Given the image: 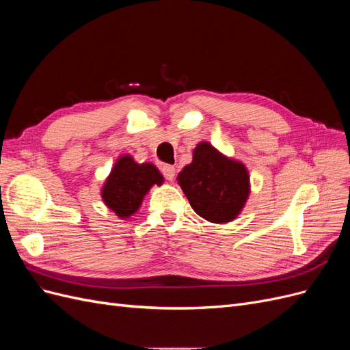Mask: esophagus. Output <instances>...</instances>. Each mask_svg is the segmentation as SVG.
<instances>
[{
	"label": "esophagus",
	"instance_id": "34e87169",
	"mask_svg": "<svg viewBox=\"0 0 350 350\" xmlns=\"http://www.w3.org/2000/svg\"><path fill=\"white\" fill-rule=\"evenodd\" d=\"M161 169H162L163 176L167 179V181H172V179L175 178V166L165 163V165H162Z\"/></svg>",
	"mask_w": 350,
	"mask_h": 350
}]
</instances>
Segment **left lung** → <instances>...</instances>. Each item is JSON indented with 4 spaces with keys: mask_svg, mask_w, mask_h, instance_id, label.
<instances>
[{
    "mask_svg": "<svg viewBox=\"0 0 350 350\" xmlns=\"http://www.w3.org/2000/svg\"><path fill=\"white\" fill-rule=\"evenodd\" d=\"M189 204L196 213L213 224L235 219L250 193L245 166L220 154L208 143H200L193 163L178 175Z\"/></svg>",
    "mask_w": 350,
    "mask_h": 350,
    "instance_id": "left-lung-1",
    "label": "left lung"
}]
</instances>
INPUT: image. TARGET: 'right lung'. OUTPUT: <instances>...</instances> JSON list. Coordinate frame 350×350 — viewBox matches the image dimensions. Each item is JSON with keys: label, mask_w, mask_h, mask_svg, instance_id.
Wrapping results in <instances>:
<instances>
[{"label": "right lung", "mask_w": 350, "mask_h": 350, "mask_svg": "<svg viewBox=\"0 0 350 350\" xmlns=\"http://www.w3.org/2000/svg\"><path fill=\"white\" fill-rule=\"evenodd\" d=\"M162 183L163 176L152 163L139 165L130 156H124L116 162L105 183L102 197L120 217H129L140 207L150 187Z\"/></svg>", "instance_id": "add662e5"}]
</instances>
